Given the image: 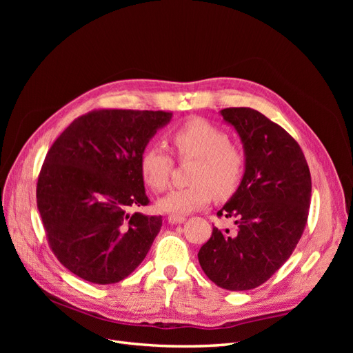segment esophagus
Masks as SVG:
<instances>
[{
  "mask_svg": "<svg viewBox=\"0 0 353 353\" xmlns=\"http://www.w3.org/2000/svg\"><path fill=\"white\" fill-rule=\"evenodd\" d=\"M168 221H169V223H172V225H175V223L184 222V221H185V216H183V215H175V213H172V215L168 216Z\"/></svg>",
  "mask_w": 353,
  "mask_h": 353,
  "instance_id": "1",
  "label": "esophagus"
}]
</instances>
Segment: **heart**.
Here are the masks:
<instances>
[{"mask_svg": "<svg viewBox=\"0 0 353 353\" xmlns=\"http://www.w3.org/2000/svg\"><path fill=\"white\" fill-rule=\"evenodd\" d=\"M179 159H194L185 187H176L159 199L160 210L185 215L208 205L212 196L227 199L236 193L244 169V154L230 144L228 134L201 117L176 126L169 135ZM174 159L162 145L150 144L140 154V172L153 191H163L169 183Z\"/></svg>", "mask_w": 353, "mask_h": 353, "instance_id": "1", "label": "heart"}]
</instances>
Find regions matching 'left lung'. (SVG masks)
<instances>
[{
  "mask_svg": "<svg viewBox=\"0 0 353 353\" xmlns=\"http://www.w3.org/2000/svg\"><path fill=\"white\" fill-rule=\"evenodd\" d=\"M221 114L245 156L239 190L216 213L236 219L237 231L213 227L197 256L210 281L243 292L270 280L296 249L311 205V172L294 138L261 112L228 108Z\"/></svg>",
  "mask_w": 353,
  "mask_h": 353,
  "instance_id": "1",
  "label": "left lung"
}]
</instances>
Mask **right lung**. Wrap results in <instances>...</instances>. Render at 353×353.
<instances>
[{
    "instance_id": "right-lung-1",
    "label": "right lung",
    "mask_w": 353,
    "mask_h": 353,
    "mask_svg": "<svg viewBox=\"0 0 353 353\" xmlns=\"http://www.w3.org/2000/svg\"><path fill=\"white\" fill-rule=\"evenodd\" d=\"M172 113L99 109L74 119L52 143L37 184L50 249L79 279L113 284L150 250L162 216L147 206L140 154Z\"/></svg>"
}]
</instances>
